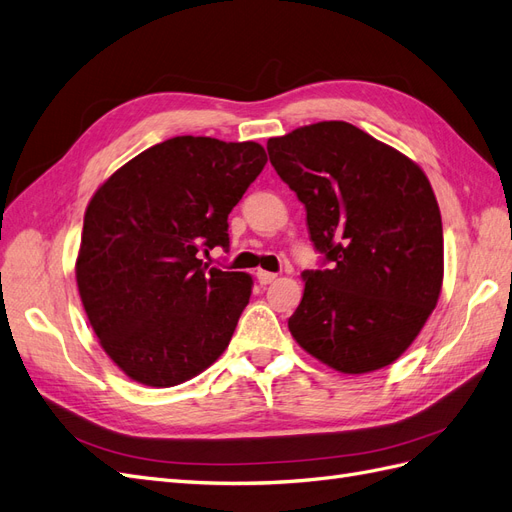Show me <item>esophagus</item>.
Returning <instances> with one entry per match:
<instances>
[{"instance_id":"esophagus-1","label":"esophagus","mask_w":512,"mask_h":512,"mask_svg":"<svg viewBox=\"0 0 512 512\" xmlns=\"http://www.w3.org/2000/svg\"><path fill=\"white\" fill-rule=\"evenodd\" d=\"M256 277H258V282H260L262 286H267V284H271V282H275V280H277V273H271V271H258V273H256Z\"/></svg>"}]
</instances>
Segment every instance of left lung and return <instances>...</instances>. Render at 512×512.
Segmentation results:
<instances>
[{
	"label": "left lung",
	"instance_id": "left-lung-1",
	"mask_svg": "<svg viewBox=\"0 0 512 512\" xmlns=\"http://www.w3.org/2000/svg\"><path fill=\"white\" fill-rule=\"evenodd\" d=\"M267 151L331 265L303 273V299L288 318L292 337L342 374L391 365L442 290V218L427 175L346 121L269 138Z\"/></svg>",
	"mask_w": 512,
	"mask_h": 512
}]
</instances>
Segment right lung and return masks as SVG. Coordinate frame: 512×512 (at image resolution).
<instances>
[{"mask_svg":"<svg viewBox=\"0 0 512 512\" xmlns=\"http://www.w3.org/2000/svg\"><path fill=\"white\" fill-rule=\"evenodd\" d=\"M265 164L252 141L175 136L91 196L76 286L100 346L134 382L181 384L228 348L254 282L200 252L228 247V213Z\"/></svg>","mask_w":512,"mask_h":512,"instance_id":"1","label":"right lung"}]
</instances>
